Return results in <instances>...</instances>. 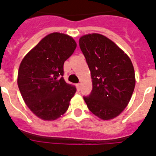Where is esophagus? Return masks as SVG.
<instances>
[{
  "label": "esophagus",
  "mask_w": 156,
  "mask_h": 156,
  "mask_svg": "<svg viewBox=\"0 0 156 156\" xmlns=\"http://www.w3.org/2000/svg\"><path fill=\"white\" fill-rule=\"evenodd\" d=\"M76 88H77V90H80V83H77V84H76Z\"/></svg>",
  "instance_id": "esophagus-1"
}]
</instances>
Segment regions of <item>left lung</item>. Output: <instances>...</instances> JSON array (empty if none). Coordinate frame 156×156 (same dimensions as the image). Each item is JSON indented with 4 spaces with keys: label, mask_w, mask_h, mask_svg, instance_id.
Masks as SVG:
<instances>
[{
    "label": "left lung",
    "mask_w": 156,
    "mask_h": 156,
    "mask_svg": "<svg viewBox=\"0 0 156 156\" xmlns=\"http://www.w3.org/2000/svg\"><path fill=\"white\" fill-rule=\"evenodd\" d=\"M79 42L92 79L91 92L83 97L87 108L100 119H113L127 106L134 90L131 60L101 34L83 36Z\"/></svg>",
    "instance_id": "obj_1"
}]
</instances>
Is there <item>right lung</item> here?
Returning <instances> with one entry per match:
<instances>
[{"instance_id":"obj_1","label":"right lung","mask_w":156,"mask_h":156,"mask_svg":"<svg viewBox=\"0 0 156 156\" xmlns=\"http://www.w3.org/2000/svg\"><path fill=\"white\" fill-rule=\"evenodd\" d=\"M73 37L53 33L25 56L18 72V86L25 103L37 117L55 120L67 111L76 89L63 78V65L73 55Z\"/></svg>"}]
</instances>
